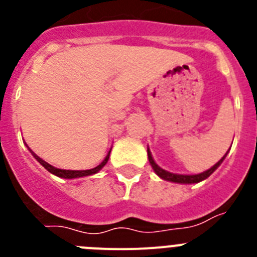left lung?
I'll return each instance as SVG.
<instances>
[{
  "label": "left lung",
  "instance_id": "1",
  "mask_svg": "<svg viewBox=\"0 0 257 257\" xmlns=\"http://www.w3.org/2000/svg\"><path fill=\"white\" fill-rule=\"evenodd\" d=\"M226 154H228V152H226ZM226 154L222 157L221 160H220L216 165H213L211 169H208L207 171H203V172H201V174H197V175H181V174H172V172H169V171H166V170L161 169L160 166L154 162L151 151H149V148H148L149 163H151L152 167H153L154 172H156V174L158 175L161 179H163V180L172 181V183H179V184H194V183H199V181L207 179L208 176H210V175L212 174V172L215 171V170H216L220 165H221L222 161H224V158L226 157Z\"/></svg>",
  "mask_w": 257,
  "mask_h": 257
}]
</instances>
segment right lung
<instances>
[{
  "mask_svg": "<svg viewBox=\"0 0 257 257\" xmlns=\"http://www.w3.org/2000/svg\"><path fill=\"white\" fill-rule=\"evenodd\" d=\"M32 153H33V152H32ZM109 154H110V152L106 154V157L103 160V162H101L99 166H96V167H94V169H91V170H81V171H77V170L56 169V167H54V166H51V165H49L47 162H45V161L42 160V158H40L37 154L33 153V156H35L36 160H37L41 165L44 166L47 171L51 172L52 175H56V176H59V178H63V179H76V178H83V176H90V175H94V174H96L97 171H100L104 166L106 165V162H108Z\"/></svg>",
  "mask_w": 257,
  "mask_h": 257,
  "instance_id": "1",
  "label": "right lung"
}]
</instances>
